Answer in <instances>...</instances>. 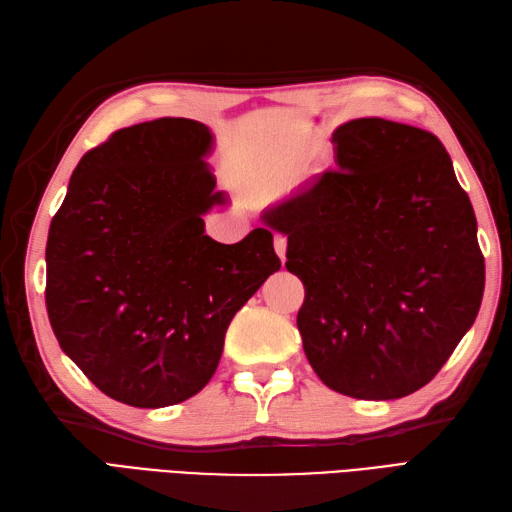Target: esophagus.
Here are the masks:
<instances>
[{"mask_svg": "<svg viewBox=\"0 0 512 512\" xmlns=\"http://www.w3.org/2000/svg\"><path fill=\"white\" fill-rule=\"evenodd\" d=\"M273 249H276V254L284 265L286 263V239H284V236H276V239H273Z\"/></svg>", "mask_w": 512, "mask_h": 512, "instance_id": "obj_1", "label": "esophagus"}]
</instances>
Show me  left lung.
Listing matches in <instances>:
<instances>
[{
  "instance_id": "8db88e82",
  "label": "left lung",
  "mask_w": 512,
  "mask_h": 512,
  "mask_svg": "<svg viewBox=\"0 0 512 512\" xmlns=\"http://www.w3.org/2000/svg\"><path fill=\"white\" fill-rule=\"evenodd\" d=\"M336 169L260 215L304 282L297 313L319 380L356 400L426 386L478 317L484 256L469 195L432 132L354 119L332 134Z\"/></svg>"
}]
</instances>
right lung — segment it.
<instances>
[{
  "label": "right lung",
  "mask_w": 512,
  "mask_h": 512,
  "mask_svg": "<svg viewBox=\"0 0 512 512\" xmlns=\"http://www.w3.org/2000/svg\"><path fill=\"white\" fill-rule=\"evenodd\" d=\"M204 123L117 130L78 162L47 236L56 339L99 391L136 408L180 404L213 378L232 317L280 258L265 228L223 245L204 215L228 204Z\"/></svg>",
  "instance_id": "add662e5"
}]
</instances>
